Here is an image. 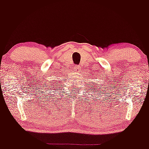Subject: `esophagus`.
Wrapping results in <instances>:
<instances>
[{"label":"esophagus","mask_w":149,"mask_h":149,"mask_svg":"<svg viewBox=\"0 0 149 149\" xmlns=\"http://www.w3.org/2000/svg\"><path fill=\"white\" fill-rule=\"evenodd\" d=\"M73 69L74 72H76V73H79V72H80V70H81V66H80V65H74Z\"/></svg>","instance_id":"1"}]
</instances>
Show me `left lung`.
Returning <instances> with one entry per match:
<instances>
[{
  "mask_svg": "<svg viewBox=\"0 0 149 149\" xmlns=\"http://www.w3.org/2000/svg\"><path fill=\"white\" fill-rule=\"evenodd\" d=\"M93 89H95V88H93ZM96 89H101V88H99V87H98V86H97V87H96ZM90 89H91V88H89V90H90Z\"/></svg>",
  "mask_w": 149,
  "mask_h": 149,
  "instance_id": "8db88e82",
  "label": "left lung"
}]
</instances>
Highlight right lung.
<instances>
[{"mask_svg":"<svg viewBox=\"0 0 149 149\" xmlns=\"http://www.w3.org/2000/svg\"><path fill=\"white\" fill-rule=\"evenodd\" d=\"M56 84H57V83H56Z\"/></svg>","mask_w":149,"mask_h":149,"instance_id":"obj_1","label":"right lung"}]
</instances>
